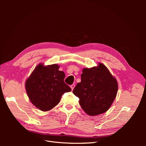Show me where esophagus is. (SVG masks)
Instances as JSON below:
<instances>
[{"label": "esophagus", "instance_id": "esophagus-1", "mask_svg": "<svg viewBox=\"0 0 146 146\" xmlns=\"http://www.w3.org/2000/svg\"><path fill=\"white\" fill-rule=\"evenodd\" d=\"M74 88H75V85H74V84H73V85H70V88H71L72 90H73L74 89Z\"/></svg>", "mask_w": 146, "mask_h": 146}]
</instances>
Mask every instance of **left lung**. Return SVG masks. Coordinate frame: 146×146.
I'll use <instances>...</instances> for the list:
<instances>
[{"instance_id": "1", "label": "left lung", "mask_w": 146, "mask_h": 146, "mask_svg": "<svg viewBox=\"0 0 146 146\" xmlns=\"http://www.w3.org/2000/svg\"><path fill=\"white\" fill-rule=\"evenodd\" d=\"M81 82L73 90L79 98L81 108L90 116H96L108 110L115 99L118 83L108 69L101 63L98 66L83 68Z\"/></svg>"}]
</instances>
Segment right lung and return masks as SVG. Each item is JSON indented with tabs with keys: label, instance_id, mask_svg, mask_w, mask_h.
<instances>
[{
	"label": "right lung",
	"instance_id": "obj_1",
	"mask_svg": "<svg viewBox=\"0 0 146 146\" xmlns=\"http://www.w3.org/2000/svg\"><path fill=\"white\" fill-rule=\"evenodd\" d=\"M57 64H38L26 80L25 86L32 104L42 111H47L60 102L61 96L71 91L64 82L65 74Z\"/></svg>",
	"mask_w": 146,
	"mask_h": 146
}]
</instances>
